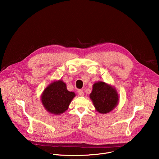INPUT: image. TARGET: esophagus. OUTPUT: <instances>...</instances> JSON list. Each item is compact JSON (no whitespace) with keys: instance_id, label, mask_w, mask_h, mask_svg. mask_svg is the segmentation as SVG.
Here are the masks:
<instances>
[{"instance_id":"obj_1","label":"esophagus","mask_w":159,"mask_h":159,"mask_svg":"<svg viewBox=\"0 0 159 159\" xmlns=\"http://www.w3.org/2000/svg\"><path fill=\"white\" fill-rule=\"evenodd\" d=\"M77 93H78V94H79V96H84V92H83V90H81V89H79V90H78V91H77Z\"/></svg>"}]
</instances>
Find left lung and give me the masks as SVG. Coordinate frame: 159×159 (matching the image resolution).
Instances as JSON below:
<instances>
[{
  "label": "left lung",
  "instance_id": "1",
  "mask_svg": "<svg viewBox=\"0 0 159 159\" xmlns=\"http://www.w3.org/2000/svg\"><path fill=\"white\" fill-rule=\"evenodd\" d=\"M90 98L96 111L102 114H106L115 108L119 101L116 89L104 82L94 84Z\"/></svg>",
  "mask_w": 159,
  "mask_h": 159
}]
</instances>
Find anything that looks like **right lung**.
<instances>
[{
	"label": "right lung",
	"mask_w": 159,
	"mask_h": 159,
	"mask_svg": "<svg viewBox=\"0 0 159 159\" xmlns=\"http://www.w3.org/2000/svg\"><path fill=\"white\" fill-rule=\"evenodd\" d=\"M75 96V94L69 91L66 84L60 80L53 82L45 88L41 99L45 109L52 114L59 115L68 109Z\"/></svg>",
	"instance_id": "add662e5"
}]
</instances>
